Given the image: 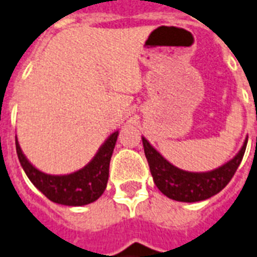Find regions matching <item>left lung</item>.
I'll return each mask as SVG.
<instances>
[{
    "label": "left lung",
    "instance_id": "8db88e82",
    "mask_svg": "<svg viewBox=\"0 0 257 257\" xmlns=\"http://www.w3.org/2000/svg\"><path fill=\"white\" fill-rule=\"evenodd\" d=\"M154 182L167 198L178 202H200L220 192L235 175L245 153L248 139L232 161L210 172H188L168 163L147 139L142 138Z\"/></svg>",
    "mask_w": 257,
    "mask_h": 257
}]
</instances>
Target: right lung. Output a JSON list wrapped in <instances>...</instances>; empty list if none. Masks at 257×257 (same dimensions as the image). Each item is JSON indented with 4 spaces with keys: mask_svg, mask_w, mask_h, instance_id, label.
I'll use <instances>...</instances> for the list:
<instances>
[{
    "mask_svg": "<svg viewBox=\"0 0 257 257\" xmlns=\"http://www.w3.org/2000/svg\"><path fill=\"white\" fill-rule=\"evenodd\" d=\"M118 131L108 137L94 159L86 167L69 175H47L37 170L22 154L16 139V150L24 171L34 186L49 200L63 206H85L95 202L106 190L108 180V167L112 151L115 147Z\"/></svg>",
    "mask_w": 257,
    "mask_h": 257,
    "instance_id": "obj_1",
    "label": "right lung"
}]
</instances>
